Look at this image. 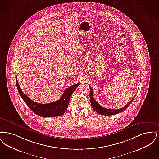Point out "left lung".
Instances as JSON below:
<instances>
[{
  "label": "left lung",
  "mask_w": 159,
  "mask_h": 159,
  "mask_svg": "<svg viewBox=\"0 0 159 159\" xmlns=\"http://www.w3.org/2000/svg\"><path fill=\"white\" fill-rule=\"evenodd\" d=\"M90 102H91V104L92 107L98 114L103 115H106V116L116 115V114L119 113H120V112L125 111L131 104L132 100L135 98V97H134L126 105H125L124 107H122L120 109H109L104 108L103 107H102V106H100L99 104L97 103L96 101L95 100V99L93 97V91L92 88L90 86Z\"/></svg>",
  "instance_id": "left-lung-1"
}]
</instances>
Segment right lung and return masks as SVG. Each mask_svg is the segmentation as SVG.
<instances>
[{
    "instance_id": "1",
    "label": "right lung",
    "mask_w": 159,
    "mask_h": 159,
    "mask_svg": "<svg viewBox=\"0 0 159 159\" xmlns=\"http://www.w3.org/2000/svg\"><path fill=\"white\" fill-rule=\"evenodd\" d=\"M15 78L17 89L23 100L31 111L37 115L42 117H56L63 115L68 108L70 96L76 87L80 85V83H77L67 88L65 90L61 98L57 101L50 103L40 104L31 100L22 92L18 82L16 75Z\"/></svg>"
}]
</instances>
